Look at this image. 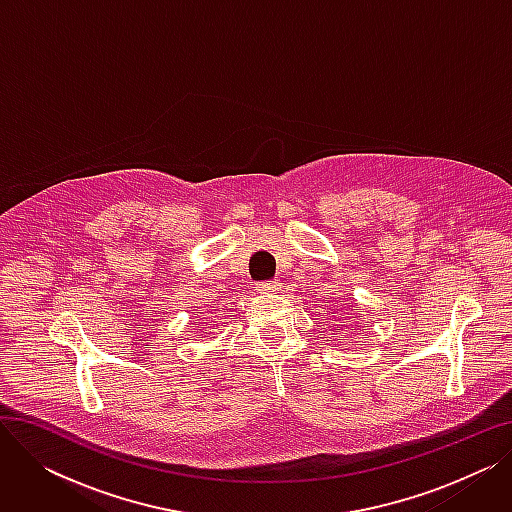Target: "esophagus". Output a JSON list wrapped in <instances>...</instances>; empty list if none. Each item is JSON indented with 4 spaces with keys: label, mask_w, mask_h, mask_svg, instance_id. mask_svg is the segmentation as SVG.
<instances>
[{
    "label": "esophagus",
    "mask_w": 512,
    "mask_h": 512,
    "mask_svg": "<svg viewBox=\"0 0 512 512\" xmlns=\"http://www.w3.org/2000/svg\"><path fill=\"white\" fill-rule=\"evenodd\" d=\"M280 282H276V280H270V282H259L255 288H257V292H263V294H270V292H276V290H280Z\"/></svg>",
    "instance_id": "esophagus-1"
}]
</instances>
